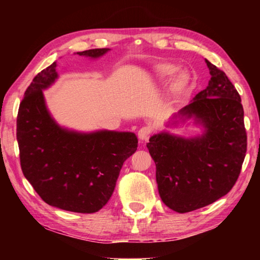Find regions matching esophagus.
Here are the masks:
<instances>
[{"mask_svg": "<svg viewBox=\"0 0 260 260\" xmlns=\"http://www.w3.org/2000/svg\"><path fill=\"white\" fill-rule=\"evenodd\" d=\"M151 131H152L151 127H148V126H144V127H142V128H140L139 133H138L139 139H140L141 141L147 140V139L149 138V135H150Z\"/></svg>", "mask_w": 260, "mask_h": 260, "instance_id": "34e87169", "label": "esophagus"}]
</instances>
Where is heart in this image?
Returning <instances> with one entry per match:
<instances>
[{
	"label": "heart",
	"instance_id": "1",
	"mask_svg": "<svg viewBox=\"0 0 260 260\" xmlns=\"http://www.w3.org/2000/svg\"><path fill=\"white\" fill-rule=\"evenodd\" d=\"M174 75L169 86V96L172 101H178L181 99L189 85V74L186 70H180L179 65L174 63L158 64L153 71V76L158 81H166Z\"/></svg>",
	"mask_w": 260,
	"mask_h": 260
}]
</instances>
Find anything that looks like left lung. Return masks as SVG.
<instances>
[{
    "mask_svg": "<svg viewBox=\"0 0 260 260\" xmlns=\"http://www.w3.org/2000/svg\"><path fill=\"white\" fill-rule=\"evenodd\" d=\"M208 87L175 113L167 127L192 120L203 133L183 138L169 132L147 143L156 164L161 201L175 212L204 208L225 196L239 178L246 152L241 98L225 72L205 59Z\"/></svg>",
    "mask_w": 260,
    "mask_h": 260,
    "instance_id": "1",
    "label": "left lung"
}]
</instances>
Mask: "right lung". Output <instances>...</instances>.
Masks as SVG:
<instances>
[{
    "label": "right lung",
    "mask_w": 260,
    "mask_h": 260,
    "mask_svg": "<svg viewBox=\"0 0 260 260\" xmlns=\"http://www.w3.org/2000/svg\"><path fill=\"white\" fill-rule=\"evenodd\" d=\"M110 49L77 55L96 59ZM57 63L42 70L25 91L17 117V141L25 178L47 204L78 213L98 212L108 203L124 161L138 149L132 132L83 133L56 122L43 90L57 79Z\"/></svg>",
    "instance_id": "1"
}]
</instances>
